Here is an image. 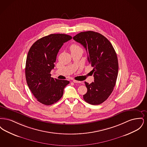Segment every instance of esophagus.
I'll return each mask as SVG.
<instances>
[{
	"instance_id": "34e87169",
	"label": "esophagus",
	"mask_w": 147,
	"mask_h": 147,
	"mask_svg": "<svg viewBox=\"0 0 147 147\" xmlns=\"http://www.w3.org/2000/svg\"><path fill=\"white\" fill-rule=\"evenodd\" d=\"M73 82L74 83H80L81 82L80 81H78V80H73Z\"/></svg>"
}]
</instances>
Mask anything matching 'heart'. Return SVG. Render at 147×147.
I'll return each instance as SVG.
<instances>
[{
  "label": "heart",
  "mask_w": 147,
  "mask_h": 147,
  "mask_svg": "<svg viewBox=\"0 0 147 147\" xmlns=\"http://www.w3.org/2000/svg\"><path fill=\"white\" fill-rule=\"evenodd\" d=\"M70 49L71 52L76 51V50H77V49H82V48L79 45H77V44H73V45H71L70 46Z\"/></svg>",
  "instance_id": "1"
}]
</instances>
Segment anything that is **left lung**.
<instances>
[{
	"mask_svg": "<svg viewBox=\"0 0 147 147\" xmlns=\"http://www.w3.org/2000/svg\"><path fill=\"white\" fill-rule=\"evenodd\" d=\"M73 39L84 46L93 67L94 82H85L88 91L83 98L91 105L101 104L111 95L116 84L119 70L116 53L111 42L98 32H81Z\"/></svg>",
	"mask_w": 147,
	"mask_h": 147,
	"instance_id": "left-lung-1",
	"label": "left lung"
}]
</instances>
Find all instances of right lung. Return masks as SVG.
Segmentation results:
<instances>
[{"label": "right lung", "mask_w": 147, "mask_h": 147, "mask_svg": "<svg viewBox=\"0 0 147 147\" xmlns=\"http://www.w3.org/2000/svg\"><path fill=\"white\" fill-rule=\"evenodd\" d=\"M72 38L69 35L51 34L38 40L29 49L26 58L25 76L30 90L37 101L51 105L62 97L64 89L69 82L53 79L51 71L64 43Z\"/></svg>", "instance_id": "obj_1"}]
</instances>
